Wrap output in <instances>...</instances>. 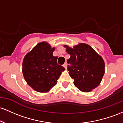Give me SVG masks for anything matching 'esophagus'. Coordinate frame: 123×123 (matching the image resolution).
Returning <instances> with one entry per match:
<instances>
[{
  "label": "esophagus",
  "mask_w": 123,
  "mask_h": 123,
  "mask_svg": "<svg viewBox=\"0 0 123 123\" xmlns=\"http://www.w3.org/2000/svg\"><path fill=\"white\" fill-rule=\"evenodd\" d=\"M63 66L64 67V68H67V63H65L64 64H63Z\"/></svg>",
  "instance_id": "obj_1"
}]
</instances>
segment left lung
Here are the masks:
<instances>
[{
	"label": "left lung",
	"instance_id": "obj_1",
	"mask_svg": "<svg viewBox=\"0 0 123 123\" xmlns=\"http://www.w3.org/2000/svg\"><path fill=\"white\" fill-rule=\"evenodd\" d=\"M70 55L67 66L74 84L82 92H88L97 87L105 74V62L93 48L85 43H80L71 48L64 45Z\"/></svg>",
	"mask_w": 123,
	"mask_h": 123
}]
</instances>
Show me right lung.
<instances>
[{"instance_id": "right-lung-1", "label": "right lung", "mask_w": 123, "mask_h": 123, "mask_svg": "<svg viewBox=\"0 0 123 123\" xmlns=\"http://www.w3.org/2000/svg\"><path fill=\"white\" fill-rule=\"evenodd\" d=\"M55 48L47 42L37 44L25 55L23 62V73L27 84L36 91L48 92L57 83L64 67L57 64V57L53 56Z\"/></svg>"}]
</instances>
